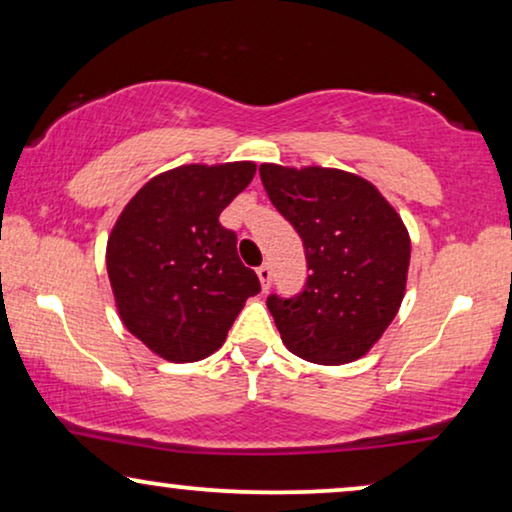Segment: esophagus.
I'll return each instance as SVG.
<instances>
[{
  "label": "esophagus",
  "mask_w": 512,
  "mask_h": 512,
  "mask_svg": "<svg viewBox=\"0 0 512 512\" xmlns=\"http://www.w3.org/2000/svg\"><path fill=\"white\" fill-rule=\"evenodd\" d=\"M256 275H258V279H261V286H263V291H268V286H270V282H272V268L268 263H263L261 268L256 270Z\"/></svg>",
  "instance_id": "1"
}]
</instances>
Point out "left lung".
<instances>
[{
  "instance_id": "8db88e82",
  "label": "left lung",
  "mask_w": 512,
  "mask_h": 512,
  "mask_svg": "<svg viewBox=\"0 0 512 512\" xmlns=\"http://www.w3.org/2000/svg\"><path fill=\"white\" fill-rule=\"evenodd\" d=\"M265 193L305 247V289L268 296L282 342L300 359L340 366L361 359L405 296L410 237L370 181L326 167L261 165Z\"/></svg>"
}]
</instances>
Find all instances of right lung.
Returning <instances> with one entry per match:
<instances>
[{
    "label": "right lung",
    "mask_w": 512,
    "mask_h": 512,
    "mask_svg": "<svg viewBox=\"0 0 512 512\" xmlns=\"http://www.w3.org/2000/svg\"><path fill=\"white\" fill-rule=\"evenodd\" d=\"M254 163L181 165L139 188L107 242V270L128 331L174 363L214 354L261 291L219 216L254 179Z\"/></svg>",
    "instance_id": "obj_1"
}]
</instances>
